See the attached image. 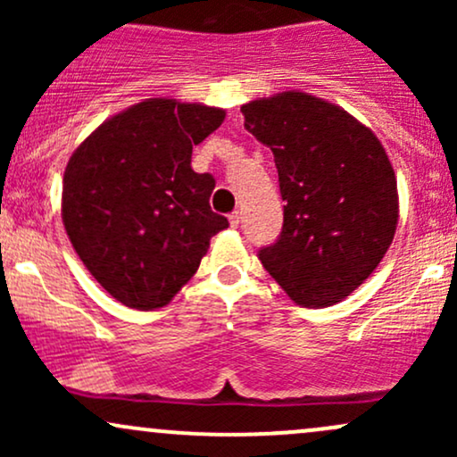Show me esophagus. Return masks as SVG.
Wrapping results in <instances>:
<instances>
[{
  "mask_svg": "<svg viewBox=\"0 0 457 457\" xmlns=\"http://www.w3.org/2000/svg\"><path fill=\"white\" fill-rule=\"evenodd\" d=\"M238 223H240V212L229 214V225H232V228H238Z\"/></svg>",
  "mask_w": 457,
  "mask_h": 457,
  "instance_id": "esophagus-1",
  "label": "esophagus"
}]
</instances>
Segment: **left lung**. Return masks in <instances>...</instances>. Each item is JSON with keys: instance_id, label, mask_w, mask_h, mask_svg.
I'll return each mask as SVG.
<instances>
[{"instance_id": "left-lung-1", "label": "left lung", "mask_w": 457, "mask_h": 457, "mask_svg": "<svg viewBox=\"0 0 457 457\" xmlns=\"http://www.w3.org/2000/svg\"><path fill=\"white\" fill-rule=\"evenodd\" d=\"M245 129L275 154L283 229L260 262L303 307L353 295L393 243L397 180L385 148L337 104L281 92L240 107Z\"/></svg>"}]
</instances>
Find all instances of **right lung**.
I'll return each instance as SVG.
<instances>
[{"mask_svg": "<svg viewBox=\"0 0 457 457\" xmlns=\"http://www.w3.org/2000/svg\"><path fill=\"white\" fill-rule=\"evenodd\" d=\"M223 120V109L148 98L72 152L62 221L86 269L122 305H167L229 225L211 211L214 178L191 170L193 145Z\"/></svg>", "mask_w": 457, "mask_h": 457, "instance_id": "right-lung-1", "label": "right lung"}]
</instances>
